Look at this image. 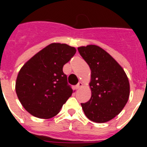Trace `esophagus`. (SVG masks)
<instances>
[{"mask_svg":"<svg viewBox=\"0 0 147 147\" xmlns=\"http://www.w3.org/2000/svg\"><path fill=\"white\" fill-rule=\"evenodd\" d=\"M82 86H83V83H80H80H78L76 86V89H80V87H81Z\"/></svg>","mask_w":147,"mask_h":147,"instance_id":"34e87169","label":"esophagus"}]
</instances>
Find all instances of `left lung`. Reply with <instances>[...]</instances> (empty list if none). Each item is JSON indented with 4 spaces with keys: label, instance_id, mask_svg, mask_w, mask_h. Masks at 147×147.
Instances as JSON below:
<instances>
[{
    "label": "left lung",
    "instance_id": "left-lung-1",
    "mask_svg": "<svg viewBox=\"0 0 147 147\" xmlns=\"http://www.w3.org/2000/svg\"><path fill=\"white\" fill-rule=\"evenodd\" d=\"M78 51L91 70V98L81 103L89 120L105 123L120 113L127 102L130 85L126 73L107 52L94 45Z\"/></svg>",
    "mask_w": 147,
    "mask_h": 147
}]
</instances>
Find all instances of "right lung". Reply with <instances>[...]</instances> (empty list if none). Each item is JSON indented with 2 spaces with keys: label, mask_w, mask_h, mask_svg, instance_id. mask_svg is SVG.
I'll return each mask as SVG.
<instances>
[{
  "label": "right lung",
  "mask_w": 147,
  "mask_h": 147,
  "mask_svg": "<svg viewBox=\"0 0 147 147\" xmlns=\"http://www.w3.org/2000/svg\"><path fill=\"white\" fill-rule=\"evenodd\" d=\"M76 49L53 43L39 51L24 64L18 74L16 91L24 109L38 118L56 116L73 92L63 72Z\"/></svg>",
  "instance_id": "right-lung-1"
}]
</instances>
